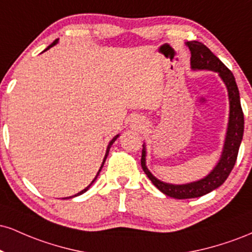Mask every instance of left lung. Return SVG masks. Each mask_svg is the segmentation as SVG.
Here are the masks:
<instances>
[{
  "instance_id": "8db88e82",
  "label": "left lung",
  "mask_w": 252,
  "mask_h": 252,
  "mask_svg": "<svg viewBox=\"0 0 252 252\" xmlns=\"http://www.w3.org/2000/svg\"><path fill=\"white\" fill-rule=\"evenodd\" d=\"M187 46L190 51L192 68L216 71L224 80L228 91V99H230V120H228L226 138H225L220 160L206 178L199 181L186 185H170L158 180L146 167V150H144L146 148L143 146L142 158H141V166H142L143 172L154 184V186L158 187L163 194L175 199L198 198V196L212 192L213 189H218L220 185L224 184L236 163L243 132H244V114H243L239 91L232 72L228 70L202 42L189 41L187 42Z\"/></svg>"
}]
</instances>
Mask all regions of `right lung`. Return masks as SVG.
Wrapping results in <instances>:
<instances>
[{"instance_id": "add662e5", "label": "right lung", "mask_w": 252, "mask_h": 252, "mask_svg": "<svg viewBox=\"0 0 252 252\" xmlns=\"http://www.w3.org/2000/svg\"><path fill=\"white\" fill-rule=\"evenodd\" d=\"M58 42V39L56 40V41H53V43H51V45L50 46H48V47L47 48H46V50L45 51H47L48 50V48H50V47H52V46H54V45H56V43ZM118 137V135L117 136H115V137L114 138H112V140L111 141H110V143H109V146H108V149H106V154H105V158H104V161H103V163H102V166H100V168H99V170H98V173H97V175H96V178H94V180H92V182H91V184H90L89 185V186L88 187H86V189H84L83 190H82V192H79V193H78V194H76V195H74V196H77V195H80V194H83V193L84 192H86V190H88L89 189H90V186H91V185L92 184H94V180H96V179H97V176H98V174H99V172H100V170H102V167H103V164H104V162H105V160H106V156H108V154H109V150H110V148H111V146H112V143H114L115 142V141H116V138Z\"/></svg>"}]
</instances>
